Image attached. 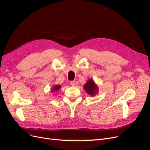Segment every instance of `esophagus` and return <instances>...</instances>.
<instances>
[{
    "label": "esophagus",
    "instance_id": "34e87169",
    "mask_svg": "<svg viewBox=\"0 0 150 150\" xmlns=\"http://www.w3.org/2000/svg\"><path fill=\"white\" fill-rule=\"evenodd\" d=\"M70 84L72 85V86H75V84H76V82H75V81H71L70 82Z\"/></svg>",
    "mask_w": 150,
    "mask_h": 150
}]
</instances>
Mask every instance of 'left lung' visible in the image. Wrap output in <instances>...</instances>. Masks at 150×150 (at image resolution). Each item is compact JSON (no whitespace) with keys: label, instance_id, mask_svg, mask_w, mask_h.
Here are the masks:
<instances>
[{"label":"left lung","instance_id":"left-lung-1","mask_svg":"<svg viewBox=\"0 0 150 150\" xmlns=\"http://www.w3.org/2000/svg\"><path fill=\"white\" fill-rule=\"evenodd\" d=\"M84 89L88 95L93 97L98 92V86L92 79H89L84 86Z\"/></svg>","mask_w":150,"mask_h":150}]
</instances>
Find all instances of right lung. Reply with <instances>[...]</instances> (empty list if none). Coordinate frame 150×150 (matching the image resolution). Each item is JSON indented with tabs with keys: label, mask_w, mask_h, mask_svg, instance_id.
<instances>
[{
	"label": "right lung",
	"mask_w": 150,
	"mask_h": 150,
	"mask_svg": "<svg viewBox=\"0 0 150 150\" xmlns=\"http://www.w3.org/2000/svg\"><path fill=\"white\" fill-rule=\"evenodd\" d=\"M61 85H54V86H53V87L52 88V92H56V93H55V94H57V92L58 91H59V89H61Z\"/></svg>",
	"instance_id": "1"
}]
</instances>
